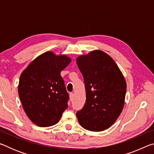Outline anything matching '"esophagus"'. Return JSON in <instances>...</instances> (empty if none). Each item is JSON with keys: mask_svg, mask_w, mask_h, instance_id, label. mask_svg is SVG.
<instances>
[{"mask_svg": "<svg viewBox=\"0 0 154 154\" xmlns=\"http://www.w3.org/2000/svg\"><path fill=\"white\" fill-rule=\"evenodd\" d=\"M73 93H70L69 94V96H70V99H71V100H72V98H73Z\"/></svg>", "mask_w": 154, "mask_h": 154, "instance_id": "1", "label": "esophagus"}]
</instances>
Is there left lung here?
Instances as JSON below:
<instances>
[{"label":"left lung","mask_w":154,"mask_h":154,"mask_svg":"<svg viewBox=\"0 0 154 154\" xmlns=\"http://www.w3.org/2000/svg\"><path fill=\"white\" fill-rule=\"evenodd\" d=\"M83 75L86 101L77 118L83 128L100 132L110 128L124 108L126 82L110 56L94 50L76 60Z\"/></svg>","instance_id":"obj_1"}]
</instances>
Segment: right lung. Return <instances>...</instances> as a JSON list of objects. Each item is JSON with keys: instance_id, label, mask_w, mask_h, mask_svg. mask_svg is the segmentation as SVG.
I'll list each match as a JSON object with an SVG mask.
<instances>
[{"instance_id": "right-lung-1", "label": "right lung", "mask_w": 154, "mask_h": 154, "mask_svg": "<svg viewBox=\"0 0 154 154\" xmlns=\"http://www.w3.org/2000/svg\"><path fill=\"white\" fill-rule=\"evenodd\" d=\"M71 62L66 55L47 51L31 62L21 74L19 97L28 118L38 126L58 123L67 109L69 93L60 72Z\"/></svg>"}]
</instances>
